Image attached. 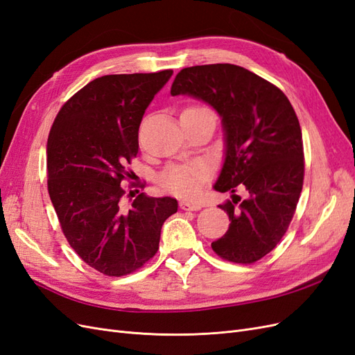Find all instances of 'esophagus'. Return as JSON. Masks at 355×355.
Returning a JSON list of instances; mask_svg holds the SVG:
<instances>
[{"mask_svg":"<svg viewBox=\"0 0 355 355\" xmlns=\"http://www.w3.org/2000/svg\"><path fill=\"white\" fill-rule=\"evenodd\" d=\"M180 209L182 210H191V211H197L201 209V204L200 202H192L188 200H182L180 201Z\"/></svg>","mask_w":355,"mask_h":355,"instance_id":"obj_1","label":"esophagus"}]
</instances>
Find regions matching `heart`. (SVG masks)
Wrapping results in <instances>:
<instances>
[{"label": "heart", "mask_w": 355, "mask_h": 355, "mask_svg": "<svg viewBox=\"0 0 355 355\" xmlns=\"http://www.w3.org/2000/svg\"><path fill=\"white\" fill-rule=\"evenodd\" d=\"M210 111L204 106H189L184 112ZM206 167L201 164L171 166L159 176V185L173 194L185 198H197L206 180Z\"/></svg>", "instance_id": "b5f03b06"}]
</instances>
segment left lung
Listing matches in <instances>:
<instances>
[{"instance_id":"obj_1","label":"left lung","mask_w":355,"mask_h":355,"mask_svg":"<svg viewBox=\"0 0 355 355\" xmlns=\"http://www.w3.org/2000/svg\"><path fill=\"white\" fill-rule=\"evenodd\" d=\"M170 94L206 102L222 118L225 159L213 188L231 192L219 204L231 223L211 249L235 263L259 261L283 239L304 185L302 132L292 103L270 81L231 63L184 68ZM237 186L245 199L234 194Z\"/></svg>"}]
</instances>
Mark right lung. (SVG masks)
<instances>
[{"label": "right lung", "instance_id": "obj_1", "mask_svg": "<svg viewBox=\"0 0 355 355\" xmlns=\"http://www.w3.org/2000/svg\"><path fill=\"white\" fill-rule=\"evenodd\" d=\"M171 75V69L103 75L75 93L51 125L50 200L69 245L105 275L144 266L158 250L163 223L178 211L175 198L144 192L127 207L121 187L132 178L127 164L139 151L142 116Z\"/></svg>", "mask_w": 355, "mask_h": 355}]
</instances>
